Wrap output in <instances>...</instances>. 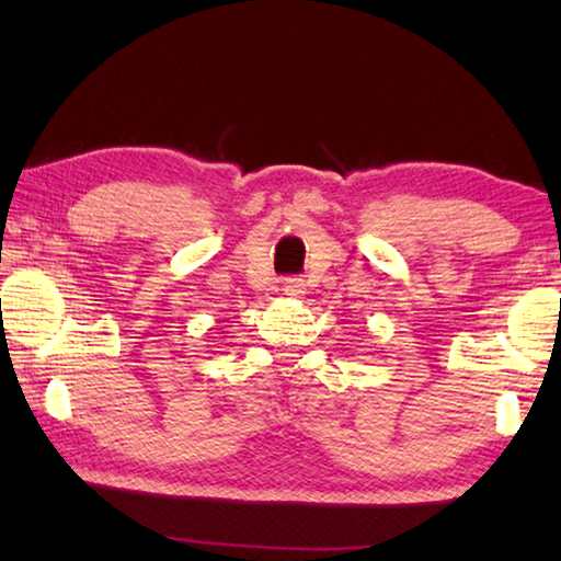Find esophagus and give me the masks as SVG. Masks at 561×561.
Masks as SVG:
<instances>
[{
  "label": "esophagus",
  "mask_w": 561,
  "mask_h": 561,
  "mask_svg": "<svg viewBox=\"0 0 561 561\" xmlns=\"http://www.w3.org/2000/svg\"><path fill=\"white\" fill-rule=\"evenodd\" d=\"M284 294H289V297H299V294H304V282L301 279H287V282H284Z\"/></svg>",
  "instance_id": "34e87169"
}]
</instances>
